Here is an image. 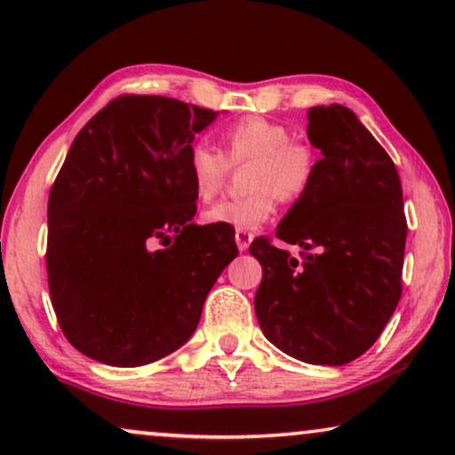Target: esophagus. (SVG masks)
I'll list each match as a JSON object with an SVG mask.
<instances>
[{"instance_id":"34e87169","label":"esophagus","mask_w":455,"mask_h":455,"mask_svg":"<svg viewBox=\"0 0 455 455\" xmlns=\"http://www.w3.org/2000/svg\"><path fill=\"white\" fill-rule=\"evenodd\" d=\"M251 242H252V234L251 232H244V229H238V232H235V244H238L240 252L248 251Z\"/></svg>"}]
</instances>
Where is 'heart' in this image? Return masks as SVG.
Returning a JSON list of instances; mask_svg holds the SVG:
<instances>
[{
	"instance_id": "heart-1",
	"label": "heart",
	"mask_w": 455,
	"mask_h": 455,
	"mask_svg": "<svg viewBox=\"0 0 455 455\" xmlns=\"http://www.w3.org/2000/svg\"><path fill=\"white\" fill-rule=\"evenodd\" d=\"M223 153L196 142L188 151V176L201 201L215 198L226 186L232 165H246L252 192L223 198L204 211V221L234 229H257L273 215L277 201L296 203L307 195L316 173V148L304 139H291L283 124L246 116L221 132Z\"/></svg>"
}]
</instances>
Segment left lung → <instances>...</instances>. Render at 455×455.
I'll return each mask as SVG.
<instances>
[{
	"instance_id": "left-lung-1",
	"label": "left lung",
	"mask_w": 455,
	"mask_h": 455,
	"mask_svg": "<svg viewBox=\"0 0 455 455\" xmlns=\"http://www.w3.org/2000/svg\"><path fill=\"white\" fill-rule=\"evenodd\" d=\"M308 139L323 159L275 232L302 259L267 235L252 240L263 267L254 310L288 356L339 366L375 344L400 302L408 223L394 161L354 111L313 108Z\"/></svg>"
}]
</instances>
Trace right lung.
Listing matches in <instances>:
<instances>
[{"instance_id":"1","label":"right lung","mask_w":455,"mask_h":455,"mask_svg":"<svg viewBox=\"0 0 455 455\" xmlns=\"http://www.w3.org/2000/svg\"><path fill=\"white\" fill-rule=\"evenodd\" d=\"M213 109L120 95L74 139L47 204V283L66 339L111 366H142L195 333L238 246L195 226V134Z\"/></svg>"}]
</instances>
